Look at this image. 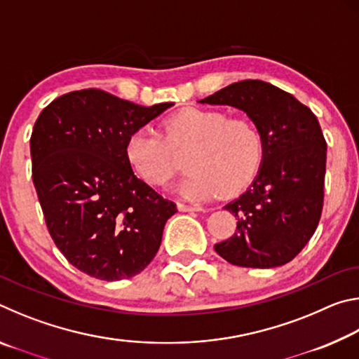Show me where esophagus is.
Wrapping results in <instances>:
<instances>
[{
    "instance_id": "1",
    "label": "esophagus",
    "mask_w": 359,
    "mask_h": 359,
    "mask_svg": "<svg viewBox=\"0 0 359 359\" xmlns=\"http://www.w3.org/2000/svg\"><path fill=\"white\" fill-rule=\"evenodd\" d=\"M177 208L182 212H198V210H201L199 205H191V204H184V203H179Z\"/></svg>"
}]
</instances>
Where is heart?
I'll return each mask as SVG.
<instances>
[{"label": "heart", "mask_w": 359, "mask_h": 359, "mask_svg": "<svg viewBox=\"0 0 359 359\" xmlns=\"http://www.w3.org/2000/svg\"><path fill=\"white\" fill-rule=\"evenodd\" d=\"M187 177L182 196L210 199L222 191L236 194L257 177L264 158V137L248 118H231L215 109H184L163 125L136 130L126 141V160L145 184L166 187L180 171L175 156L185 154Z\"/></svg>", "instance_id": "heart-1"}]
</instances>
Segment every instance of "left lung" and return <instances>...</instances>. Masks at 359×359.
<instances>
[{
	"label": "left lung",
	"mask_w": 359,
	"mask_h": 359,
	"mask_svg": "<svg viewBox=\"0 0 359 359\" xmlns=\"http://www.w3.org/2000/svg\"><path fill=\"white\" fill-rule=\"evenodd\" d=\"M199 102L241 109L264 137L258 175L224 205L238 217L236 233L215 252L242 267L287 264L311 241L323 210L326 141L317 117L293 95L252 79Z\"/></svg>",
	"instance_id": "obj_1"
}]
</instances>
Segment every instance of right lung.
Returning a JSON list of instances; mask_svg holds the SVG:
<instances>
[{
	"instance_id": "obj_1",
	"label": "right lung",
	"mask_w": 359,
	"mask_h": 359,
	"mask_svg": "<svg viewBox=\"0 0 359 359\" xmlns=\"http://www.w3.org/2000/svg\"><path fill=\"white\" fill-rule=\"evenodd\" d=\"M144 107L98 88L53 100L29 139L33 184L48 233L79 271L100 280L142 272L177 209L126 160V141L171 107Z\"/></svg>"
}]
</instances>
